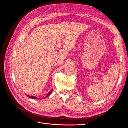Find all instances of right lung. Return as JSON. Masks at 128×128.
I'll return each mask as SVG.
<instances>
[{
	"instance_id": "obj_1",
	"label": "right lung",
	"mask_w": 128,
	"mask_h": 128,
	"mask_svg": "<svg viewBox=\"0 0 128 128\" xmlns=\"http://www.w3.org/2000/svg\"><path fill=\"white\" fill-rule=\"evenodd\" d=\"M52 90L50 91V92H49V93L48 94H47V96H46L45 98H47V97H48V96L51 94H52ZM27 96H28V97H30V98H32V99H37V98L36 97V96H28V95H26Z\"/></svg>"
}]
</instances>
